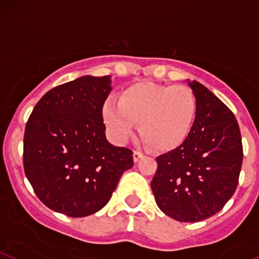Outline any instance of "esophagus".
Here are the masks:
<instances>
[{
  "instance_id": "obj_1",
  "label": "esophagus",
  "mask_w": 259,
  "mask_h": 259,
  "mask_svg": "<svg viewBox=\"0 0 259 259\" xmlns=\"http://www.w3.org/2000/svg\"><path fill=\"white\" fill-rule=\"evenodd\" d=\"M144 157V154L141 151H134V154H133V159H134V162H138L139 160L143 159Z\"/></svg>"
}]
</instances>
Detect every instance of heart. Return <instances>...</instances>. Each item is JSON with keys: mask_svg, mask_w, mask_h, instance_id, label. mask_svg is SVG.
<instances>
[{"mask_svg": "<svg viewBox=\"0 0 259 259\" xmlns=\"http://www.w3.org/2000/svg\"><path fill=\"white\" fill-rule=\"evenodd\" d=\"M197 115L194 92L185 85L140 81L122 91L119 102L108 99L103 119L116 141L127 140L140 122V135L152 150L179 148L191 134Z\"/></svg>", "mask_w": 259, "mask_h": 259, "instance_id": "1", "label": "heart"}]
</instances>
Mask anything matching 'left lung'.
<instances>
[{"label": "left lung", "instance_id": "8db88e82", "mask_svg": "<svg viewBox=\"0 0 259 259\" xmlns=\"http://www.w3.org/2000/svg\"><path fill=\"white\" fill-rule=\"evenodd\" d=\"M197 102L191 134L156 159L151 190L159 208L180 222L213 216L235 194L243 149L235 115L205 85L187 80Z\"/></svg>", "mask_w": 259, "mask_h": 259}]
</instances>
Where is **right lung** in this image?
<instances>
[{
    "instance_id": "right-lung-1",
    "label": "right lung",
    "mask_w": 259,
    "mask_h": 259,
    "mask_svg": "<svg viewBox=\"0 0 259 259\" xmlns=\"http://www.w3.org/2000/svg\"><path fill=\"white\" fill-rule=\"evenodd\" d=\"M111 77L84 75L47 92L26 124L24 174L47 207L85 217L110 200L133 151L105 137L103 105Z\"/></svg>"
}]
</instances>
